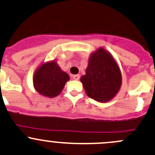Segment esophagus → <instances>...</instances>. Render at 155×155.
<instances>
[{
  "mask_svg": "<svg viewBox=\"0 0 155 155\" xmlns=\"http://www.w3.org/2000/svg\"><path fill=\"white\" fill-rule=\"evenodd\" d=\"M79 77H80V76H79V75H78V74L73 75V79H75V80H79Z\"/></svg>",
  "mask_w": 155,
  "mask_h": 155,
  "instance_id": "esophagus-1",
  "label": "esophagus"
}]
</instances>
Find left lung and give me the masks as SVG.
Listing matches in <instances>:
<instances>
[{"label":"left lung","instance_id":"obj_1","mask_svg":"<svg viewBox=\"0 0 155 155\" xmlns=\"http://www.w3.org/2000/svg\"><path fill=\"white\" fill-rule=\"evenodd\" d=\"M80 81L89 97L106 103L120 90L122 78L119 67L112 54L101 47L91 53L85 75L81 77Z\"/></svg>","mask_w":155,"mask_h":155}]
</instances>
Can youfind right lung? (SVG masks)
Here are the masks:
<instances>
[{
    "label": "right lung",
    "instance_id": "obj_1",
    "mask_svg": "<svg viewBox=\"0 0 155 155\" xmlns=\"http://www.w3.org/2000/svg\"><path fill=\"white\" fill-rule=\"evenodd\" d=\"M70 76L61 70L55 61L43 63L36 70L33 78L35 90L43 96L54 97L61 94Z\"/></svg>",
    "mask_w": 155,
    "mask_h": 155
}]
</instances>
